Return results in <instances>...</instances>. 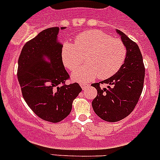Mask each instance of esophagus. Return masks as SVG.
<instances>
[{
	"label": "esophagus",
	"mask_w": 160,
	"mask_h": 160,
	"mask_svg": "<svg viewBox=\"0 0 160 160\" xmlns=\"http://www.w3.org/2000/svg\"><path fill=\"white\" fill-rule=\"evenodd\" d=\"M80 86H81V87L82 88V90H85V89L87 88V87H89V84H87V83H81Z\"/></svg>",
	"instance_id": "34e87169"
}]
</instances>
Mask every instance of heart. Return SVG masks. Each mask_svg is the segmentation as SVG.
Segmentation results:
<instances>
[{
	"label": "heart",
	"instance_id": "1",
	"mask_svg": "<svg viewBox=\"0 0 160 160\" xmlns=\"http://www.w3.org/2000/svg\"><path fill=\"white\" fill-rule=\"evenodd\" d=\"M86 55L87 64L72 74L73 80L88 82L99 76L108 78L117 73L127 57L125 45L118 38L97 29H90L76 36L74 43L65 41L62 46V63L70 71L80 66Z\"/></svg>",
	"mask_w": 160,
	"mask_h": 160
}]
</instances>
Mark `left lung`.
<instances>
[{
	"label": "left lung",
	"mask_w": 160,
	"mask_h": 160,
	"mask_svg": "<svg viewBox=\"0 0 160 160\" xmlns=\"http://www.w3.org/2000/svg\"><path fill=\"white\" fill-rule=\"evenodd\" d=\"M127 49L123 65L115 74L100 82L108 84L101 89L98 83L91 86L98 91L92 107L98 116L107 122H118L135 109L143 87L145 68L138 46L122 31L116 29Z\"/></svg>",
	"instance_id": "8db88e82"
}]
</instances>
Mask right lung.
Wrapping results in <instances>:
<instances>
[{
	"mask_svg": "<svg viewBox=\"0 0 160 160\" xmlns=\"http://www.w3.org/2000/svg\"><path fill=\"white\" fill-rule=\"evenodd\" d=\"M44 29L25 43L18 59V78L22 95L42 119L58 122L69 115L73 99L82 91L78 83L66 85L69 78L61 58L60 29Z\"/></svg>",
	"mask_w": 160,
	"mask_h": 160,
	"instance_id": "obj_1",
	"label": "right lung"
}]
</instances>
